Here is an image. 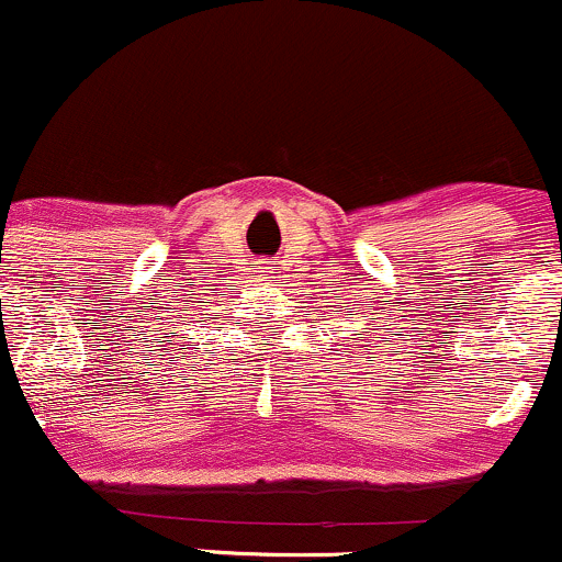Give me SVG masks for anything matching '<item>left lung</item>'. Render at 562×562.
Listing matches in <instances>:
<instances>
[{
	"label": "left lung",
	"mask_w": 562,
	"mask_h": 562,
	"mask_svg": "<svg viewBox=\"0 0 562 562\" xmlns=\"http://www.w3.org/2000/svg\"><path fill=\"white\" fill-rule=\"evenodd\" d=\"M360 336H362V333H360Z\"/></svg>",
	"instance_id": "1"
}]
</instances>
